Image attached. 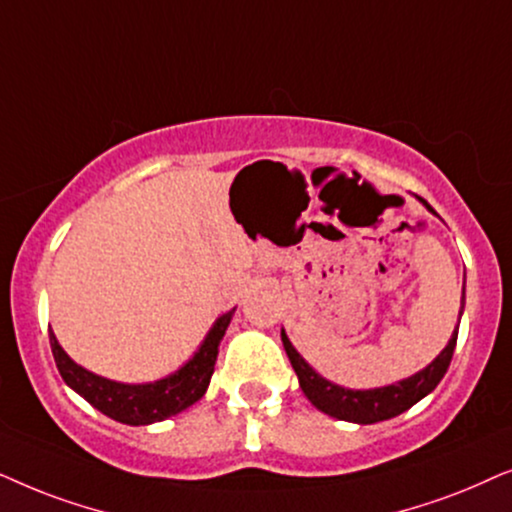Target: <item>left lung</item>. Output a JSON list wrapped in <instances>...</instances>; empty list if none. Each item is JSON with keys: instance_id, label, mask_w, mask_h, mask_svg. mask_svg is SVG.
Returning <instances> with one entry per match:
<instances>
[{"instance_id": "8db88e82", "label": "left lung", "mask_w": 512, "mask_h": 512, "mask_svg": "<svg viewBox=\"0 0 512 512\" xmlns=\"http://www.w3.org/2000/svg\"><path fill=\"white\" fill-rule=\"evenodd\" d=\"M421 203L435 215V210L428 206L424 199H421ZM463 304H466V285H463L461 290V313ZM456 337H459V325H456V330L452 332V337H449L445 349L433 358V363H428L424 370L412 374V377L379 388H344L339 384H332V381H327L325 377H320V374L299 356V351L292 346L288 335H285V330H281L285 353H288L292 370L297 372L299 386H302L309 403L316 407V410L325 412L327 417L351 421V424H377V421L393 419L398 417V414L410 410L412 405H417L421 398H426V395L440 384L449 363H452Z\"/></svg>"}]
</instances>
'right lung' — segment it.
I'll return each instance as SVG.
<instances>
[{"label":"right lung","instance_id":"obj_1","mask_svg":"<svg viewBox=\"0 0 512 512\" xmlns=\"http://www.w3.org/2000/svg\"><path fill=\"white\" fill-rule=\"evenodd\" d=\"M234 311L236 309L222 313L215 320L208 335L199 344V349L192 353V358L185 365H180L163 379L145 381V384H124V381L100 377V374L77 365L67 356L63 346L58 344L53 330H49L53 360H56L58 372L65 379V384L72 391H77L86 403H91L95 410L105 414V417L128 426H149L185 412L187 407H192L203 398L210 377L215 372L220 342L224 332H227Z\"/></svg>","mask_w":512,"mask_h":512}]
</instances>
